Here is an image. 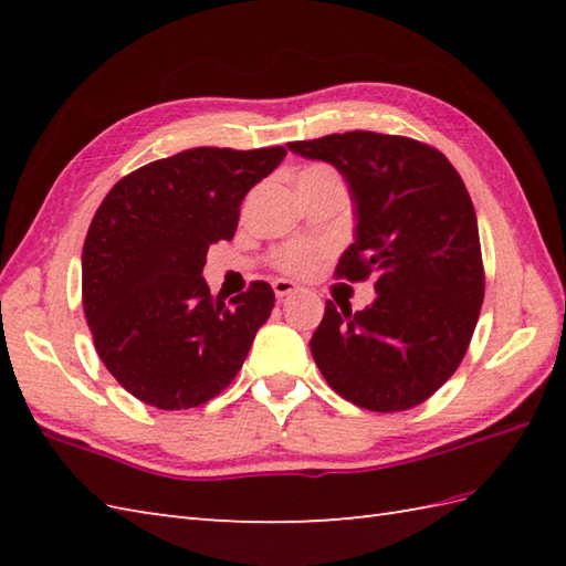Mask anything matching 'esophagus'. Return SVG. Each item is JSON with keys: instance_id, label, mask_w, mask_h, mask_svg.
Segmentation results:
<instances>
[{"instance_id": "obj_1", "label": "esophagus", "mask_w": 566, "mask_h": 566, "mask_svg": "<svg viewBox=\"0 0 566 566\" xmlns=\"http://www.w3.org/2000/svg\"><path fill=\"white\" fill-rule=\"evenodd\" d=\"M272 290H274L276 298H280V302H284V298H290L292 294L298 292V286L292 280H274L272 282Z\"/></svg>"}]
</instances>
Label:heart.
<instances>
[{"mask_svg": "<svg viewBox=\"0 0 566 566\" xmlns=\"http://www.w3.org/2000/svg\"><path fill=\"white\" fill-rule=\"evenodd\" d=\"M318 177H335V175H333V170H328V167L311 165V167H306V170L298 172L296 185L304 182V179H318ZM280 262H282L284 270H290V272H304V270L311 268V252H308L306 248H298V245H296V248H286V250L282 252Z\"/></svg>", "mask_w": 566, "mask_h": 566, "instance_id": "obj_1", "label": "heart"}]
</instances>
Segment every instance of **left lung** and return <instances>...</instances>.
Returning a JSON list of instances; mask_svg holds the SVG:
<instances>
[{
  "label": "left lung",
  "instance_id": "left-lung-1",
  "mask_svg": "<svg viewBox=\"0 0 566 566\" xmlns=\"http://www.w3.org/2000/svg\"><path fill=\"white\" fill-rule=\"evenodd\" d=\"M333 165L353 199L355 233L338 272L375 276V302H326L311 338L321 375L343 399L391 413L423 403L460 367L484 302L479 226L462 177L436 148L350 130L290 143Z\"/></svg>",
  "mask_w": 566,
  "mask_h": 566
}]
</instances>
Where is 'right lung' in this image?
Segmentation results:
<instances>
[{
  "label": "right lung",
  "instance_id": "right-lung-1",
  "mask_svg": "<svg viewBox=\"0 0 566 566\" xmlns=\"http://www.w3.org/2000/svg\"><path fill=\"white\" fill-rule=\"evenodd\" d=\"M284 148H191L116 182L82 248V306L106 369L143 403L182 411L233 381L274 308L268 282L226 306L201 270Z\"/></svg>",
  "mask_w": 566,
  "mask_h": 566
}]
</instances>
